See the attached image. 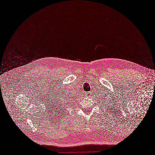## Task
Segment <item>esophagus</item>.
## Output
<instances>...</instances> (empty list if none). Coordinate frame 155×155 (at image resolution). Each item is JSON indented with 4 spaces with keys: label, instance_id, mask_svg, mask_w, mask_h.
<instances>
[{
    "label": "esophagus",
    "instance_id": "1",
    "mask_svg": "<svg viewBox=\"0 0 155 155\" xmlns=\"http://www.w3.org/2000/svg\"><path fill=\"white\" fill-rule=\"evenodd\" d=\"M91 92H89L88 93H87V96H89L91 95Z\"/></svg>",
    "mask_w": 155,
    "mask_h": 155
}]
</instances>
